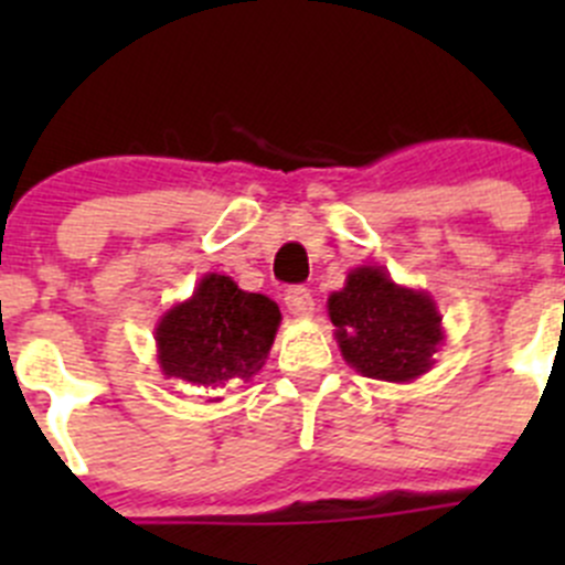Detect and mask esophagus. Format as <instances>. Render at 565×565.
<instances>
[{
    "label": "esophagus",
    "instance_id": "34e87169",
    "mask_svg": "<svg viewBox=\"0 0 565 565\" xmlns=\"http://www.w3.org/2000/svg\"><path fill=\"white\" fill-rule=\"evenodd\" d=\"M284 303H287L289 315L295 317H311L315 315V295L306 287H289L284 292Z\"/></svg>",
    "mask_w": 565,
    "mask_h": 565
}]
</instances>
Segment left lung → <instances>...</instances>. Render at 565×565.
I'll use <instances>...</instances> for the list:
<instances>
[{
    "label": "left lung",
    "instance_id": "8db88e82",
    "mask_svg": "<svg viewBox=\"0 0 565 565\" xmlns=\"http://www.w3.org/2000/svg\"><path fill=\"white\" fill-rule=\"evenodd\" d=\"M341 355L363 377L409 383L435 366L443 344V317L435 300L398 287L383 267L363 265L328 298Z\"/></svg>",
    "mask_w": 565,
    "mask_h": 565
}]
</instances>
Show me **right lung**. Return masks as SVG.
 <instances>
[{
	"instance_id": "1",
	"label": "right lung",
	"mask_w": 565,
	"mask_h": 565,
	"mask_svg": "<svg viewBox=\"0 0 565 565\" xmlns=\"http://www.w3.org/2000/svg\"><path fill=\"white\" fill-rule=\"evenodd\" d=\"M278 322L281 311L270 298L243 292L230 276L207 273L191 298L158 322L161 372L202 388L250 380L265 366Z\"/></svg>"
}]
</instances>
